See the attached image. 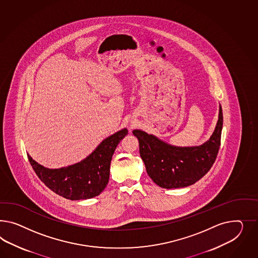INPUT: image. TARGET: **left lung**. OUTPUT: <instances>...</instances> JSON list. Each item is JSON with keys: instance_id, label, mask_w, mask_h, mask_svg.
<instances>
[{"instance_id": "1", "label": "left lung", "mask_w": 258, "mask_h": 258, "mask_svg": "<svg viewBox=\"0 0 258 258\" xmlns=\"http://www.w3.org/2000/svg\"><path fill=\"white\" fill-rule=\"evenodd\" d=\"M223 110L219 107L215 130L207 142L196 147H175L141 130L133 133L139 141L140 156L150 178L164 188L188 187L212 167L221 146Z\"/></svg>"}]
</instances>
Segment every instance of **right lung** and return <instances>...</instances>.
I'll list each match as a JSON object with an SVG mask.
<instances>
[{"label":"right lung","instance_id":"add662e5","mask_svg":"<svg viewBox=\"0 0 258 258\" xmlns=\"http://www.w3.org/2000/svg\"><path fill=\"white\" fill-rule=\"evenodd\" d=\"M127 134L126 128L103 140L84 160L67 167H44L28 154L35 174L56 195L70 200L90 199L100 195L110 177V165L114 150Z\"/></svg>","mask_w":258,"mask_h":258}]
</instances>
